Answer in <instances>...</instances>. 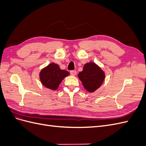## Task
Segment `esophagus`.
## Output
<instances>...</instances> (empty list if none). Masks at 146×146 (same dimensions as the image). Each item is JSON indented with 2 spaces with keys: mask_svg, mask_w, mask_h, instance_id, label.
I'll list each match as a JSON object with an SVG mask.
<instances>
[{
  "mask_svg": "<svg viewBox=\"0 0 146 146\" xmlns=\"http://www.w3.org/2000/svg\"><path fill=\"white\" fill-rule=\"evenodd\" d=\"M70 75H72V76H76V74H77V71L76 70H71V71H70Z\"/></svg>",
  "mask_w": 146,
  "mask_h": 146,
  "instance_id": "esophagus-1",
  "label": "esophagus"
}]
</instances>
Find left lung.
Here are the masks:
<instances>
[{"instance_id":"1","label":"left lung","mask_w":146,"mask_h":146,"mask_svg":"<svg viewBox=\"0 0 146 146\" xmlns=\"http://www.w3.org/2000/svg\"><path fill=\"white\" fill-rule=\"evenodd\" d=\"M78 76L85 90L92 92L102 85L105 75L99 66L93 62H90L84 65L83 70L78 73Z\"/></svg>"}]
</instances>
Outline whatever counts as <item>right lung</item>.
Returning a JSON list of instances; mask_svg holds the SVG:
<instances>
[{"instance_id": "add662e5", "label": "right lung", "mask_w": 146, "mask_h": 146, "mask_svg": "<svg viewBox=\"0 0 146 146\" xmlns=\"http://www.w3.org/2000/svg\"><path fill=\"white\" fill-rule=\"evenodd\" d=\"M69 72L61 69L59 66L54 63L43 68L39 73V78L45 87L52 90H56L63 79L68 76Z\"/></svg>"}]
</instances>
